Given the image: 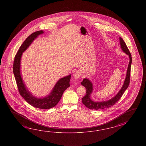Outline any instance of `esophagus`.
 I'll list each match as a JSON object with an SVG mask.
<instances>
[{
    "label": "esophagus",
    "mask_w": 146,
    "mask_h": 146,
    "mask_svg": "<svg viewBox=\"0 0 146 146\" xmlns=\"http://www.w3.org/2000/svg\"><path fill=\"white\" fill-rule=\"evenodd\" d=\"M81 76V73L80 72H76L74 74V78H76V79H78V78H79Z\"/></svg>",
    "instance_id": "34e87169"
}]
</instances>
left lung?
<instances>
[{
	"instance_id": "obj_1",
	"label": "left lung",
	"mask_w": 146,
	"mask_h": 146,
	"mask_svg": "<svg viewBox=\"0 0 146 146\" xmlns=\"http://www.w3.org/2000/svg\"><path fill=\"white\" fill-rule=\"evenodd\" d=\"M119 43L124 53L127 54L129 57V62L127 68L126 77L124 81V84L118 93L111 99L109 100L106 101L94 102L90 98L91 94L92 93V91H93L92 84L89 79H88L87 78L84 79L81 84L86 88L87 92H86V95L82 99V102L84 106L89 109L97 110L99 109L109 108L111 107L112 106H114L115 103L120 99V98L123 96L125 90H126V89L129 86V82H130V69H131V64L132 62V58H131V55L130 54V52L126 46V44L121 37H119Z\"/></svg>"
}]
</instances>
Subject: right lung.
Returning <instances> with one entry per match:
<instances>
[{"mask_svg":"<svg viewBox=\"0 0 146 146\" xmlns=\"http://www.w3.org/2000/svg\"><path fill=\"white\" fill-rule=\"evenodd\" d=\"M43 33V31L42 30L35 32L30 35L24 41L15 57L13 66V72L19 93L23 99L29 104L36 108L48 109L57 105L61 99L64 91L70 86L69 82L71 74L59 79L48 96L42 98H37L33 96L27 89L20 73V62L22 53L28 48V47L30 45L38 35Z\"/></svg>","mask_w":146,"mask_h":146,"instance_id":"right-lung-1","label":"right lung"}]
</instances>
